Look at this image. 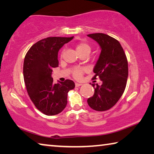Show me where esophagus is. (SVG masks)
Here are the masks:
<instances>
[{"instance_id": "34e87169", "label": "esophagus", "mask_w": 154, "mask_h": 154, "mask_svg": "<svg viewBox=\"0 0 154 154\" xmlns=\"http://www.w3.org/2000/svg\"><path fill=\"white\" fill-rule=\"evenodd\" d=\"M82 83H75V86L76 87H79V86H81V85H82Z\"/></svg>"}]
</instances>
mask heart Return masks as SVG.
<instances>
[{
    "instance_id": "heart-1",
    "label": "heart",
    "mask_w": 154,
    "mask_h": 154,
    "mask_svg": "<svg viewBox=\"0 0 154 154\" xmlns=\"http://www.w3.org/2000/svg\"><path fill=\"white\" fill-rule=\"evenodd\" d=\"M75 49H76L77 52L79 54H85V53L89 54L91 51V49H92L90 44H88L87 42H85V41H80V42L75 43ZM61 56H62V54H61ZM84 71H85V69H83V68L77 67V68H75L74 69L72 74H73L74 77L76 78V79H80V78H82L83 74L84 73Z\"/></svg>"
}]
</instances>
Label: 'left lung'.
I'll list each match as a JSON object with an SVG mask.
<instances>
[{"mask_svg": "<svg viewBox=\"0 0 154 154\" xmlns=\"http://www.w3.org/2000/svg\"><path fill=\"white\" fill-rule=\"evenodd\" d=\"M97 42L101 52L93 71L92 79L102 81V85L92 84L93 96L88 99L91 108L97 111L110 109L118 103L126 86L128 66L126 54L118 40L103 33L88 35Z\"/></svg>", "mask_w": 154, "mask_h": 154, "instance_id": "left-lung-1", "label": "left lung"}]
</instances>
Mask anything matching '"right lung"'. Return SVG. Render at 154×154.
Wrapping results in <instances>:
<instances>
[{"label":"right lung","mask_w":154,"mask_h":154,"mask_svg":"<svg viewBox=\"0 0 154 154\" xmlns=\"http://www.w3.org/2000/svg\"><path fill=\"white\" fill-rule=\"evenodd\" d=\"M71 37H48L34 44L26 54L23 73L28 96L38 110L47 116H55L67 105V94L75 83L66 79L54 83L51 72L58 66L59 49Z\"/></svg>","instance_id":"right-lung-1"}]
</instances>
